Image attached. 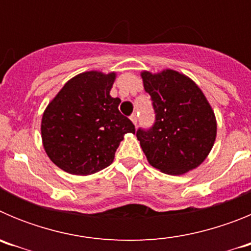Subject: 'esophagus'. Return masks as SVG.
I'll use <instances>...</instances> for the list:
<instances>
[{
    "label": "esophagus",
    "mask_w": 251,
    "mask_h": 251,
    "mask_svg": "<svg viewBox=\"0 0 251 251\" xmlns=\"http://www.w3.org/2000/svg\"><path fill=\"white\" fill-rule=\"evenodd\" d=\"M129 118H130V121L133 122V124H136V126H137V122H138V115H137L136 113H133Z\"/></svg>",
    "instance_id": "34e87169"
}]
</instances>
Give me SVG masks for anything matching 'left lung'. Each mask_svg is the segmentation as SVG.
I'll use <instances>...</instances> for the list:
<instances>
[{
    "instance_id": "8db88e82",
    "label": "left lung",
    "mask_w": 251,
    "mask_h": 251,
    "mask_svg": "<svg viewBox=\"0 0 251 251\" xmlns=\"http://www.w3.org/2000/svg\"><path fill=\"white\" fill-rule=\"evenodd\" d=\"M156 119L150 129L137 130L150 165L168 175H182L200 166L214 146L216 118L201 89L175 70L143 72Z\"/></svg>"
}]
</instances>
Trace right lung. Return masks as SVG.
<instances>
[{
  "label": "right lung",
  "mask_w": 251,
  "mask_h": 251,
  "mask_svg": "<svg viewBox=\"0 0 251 251\" xmlns=\"http://www.w3.org/2000/svg\"><path fill=\"white\" fill-rule=\"evenodd\" d=\"M115 73L85 72L63 86L41 121V138L49 158L68 174L86 176L108 167L126 133L134 124L110 97Z\"/></svg>",
  "instance_id": "1"
}]
</instances>
